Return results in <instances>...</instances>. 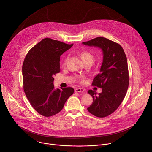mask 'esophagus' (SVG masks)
Instances as JSON below:
<instances>
[{"mask_svg": "<svg viewBox=\"0 0 152 152\" xmlns=\"http://www.w3.org/2000/svg\"><path fill=\"white\" fill-rule=\"evenodd\" d=\"M75 91L76 93H83L85 91V90L83 88H76L75 90Z\"/></svg>", "mask_w": 152, "mask_h": 152, "instance_id": "obj_1", "label": "esophagus"}]
</instances>
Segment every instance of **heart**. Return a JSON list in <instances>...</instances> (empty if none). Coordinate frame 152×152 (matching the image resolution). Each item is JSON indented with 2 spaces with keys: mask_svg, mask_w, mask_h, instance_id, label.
Listing matches in <instances>:
<instances>
[{
  "mask_svg": "<svg viewBox=\"0 0 152 152\" xmlns=\"http://www.w3.org/2000/svg\"><path fill=\"white\" fill-rule=\"evenodd\" d=\"M81 58H82V59L83 61V62H86V61H93V56L88 52H83L81 53ZM67 61H68V58H66V59H65L63 61V66H66V64H67Z\"/></svg>",
  "mask_w": 152,
  "mask_h": 152,
  "instance_id": "1",
  "label": "heart"
}]
</instances>
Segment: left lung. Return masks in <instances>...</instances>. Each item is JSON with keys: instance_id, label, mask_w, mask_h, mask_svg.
Returning <instances> with one entry per match:
<instances>
[{"instance_id": "8db88e82", "label": "left lung", "mask_w": 152, "mask_h": 152, "mask_svg": "<svg viewBox=\"0 0 152 152\" xmlns=\"http://www.w3.org/2000/svg\"><path fill=\"white\" fill-rule=\"evenodd\" d=\"M82 44L98 47L103 52L100 73L92 83L93 86L102 88V92L97 95L94 91H88L93 102L87 110L96 117H106L117 109L127 93L129 83L127 58L119 44L104 37H99Z\"/></svg>"}]
</instances>
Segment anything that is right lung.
<instances>
[{"instance_id": "right-lung-1", "label": "right lung", "mask_w": 152, "mask_h": 152, "mask_svg": "<svg viewBox=\"0 0 152 152\" xmlns=\"http://www.w3.org/2000/svg\"><path fill=\"white\" fill-rule=\"evenodd\" d=\"M73 44L42 39L27 53L22 66L23 86L32 106L44 117L59 113L74 93L72 87L55 89L53 76L60 72V56Z\"/></svg>"}]
</instances>
